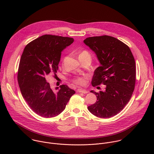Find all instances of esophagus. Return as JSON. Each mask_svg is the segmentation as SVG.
<instances>
[{
  "mask_svg": "<svg viewBox=\"0 0 154 154\" xmlns=\"http://www.w3.org/2000/svg\"><path fill=\"white\" fill-rule=\"evenodd\" d=\"M78 91L79 93H84V94H86V93H88V91H86V90H83V89H79Z\"/></svg>",
  "mask_w": 154,
  "mask_h": 154,
  "instance_id": "esophagus-1",
  "label": "esophagus"
}]
</instances>
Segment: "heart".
I'll return each mask as SVG.
<instances>
[{
	"label": "heart",
	"mask_w": 154,
	"mask_h": 154,
	"mask_svg": "<svg viewBox=\"0 0 154 154\" xmlns=\"http://www.w3.org/2000/svg\"><path fill=\"white\" fill-rule=\"evenodd\" d=\"M82 57H90V54H89L88 52H87L86 51H83L79 55V58ZM88 77V75H85V76H82V77H77L72 80V82L74 83H75L77 85L83 86L86 83V80H87Z\"/></svg>",
	"instance_id": "heart-1"
}]
</instances>
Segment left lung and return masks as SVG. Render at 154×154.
<instances>
[{
  "instance_id": "1",
  "label": "left lung",
  "mask_w": 154,
  "mask_h": 154,
  "mask_svg": "<svg viewBox=\"0 0 154 154\" xmlns=\"http://www.w3.org/2000/svg\"><path fill=\"white\" fill-rule=\"evenodd\" d=\"M84 43L93 51L100 63L94 71L91 84L105 85V90L96 93L95 103L88 106L94 116L112 118L129 102L135 89L136 66L129 47L120 40L103 35L86 38Z\"/></svg>"
}]
</instances>
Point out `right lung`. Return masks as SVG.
Instances as JSON below:
<instances>
[{
	"instance_id": "1",
	"label": "right lung",
	"mask_w": 154,
	"mask_h": 154,
	"mask_svg": "<svg viewBox=\"0 0 154 154\" xmlns=\"http://www.w3.org/2000/svg\"><path fill=\"white\" fill-rule=\"evenodd\" d=\"M73 42L72 38L45 35L29 42L21 55L17 72L20 92L30 108L41 117L60 115L75 93L64 85L55 91L46 80L48 76L56 75L61 52Z\"/></svg>"
}]
</instances>
